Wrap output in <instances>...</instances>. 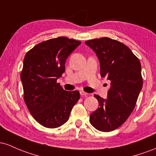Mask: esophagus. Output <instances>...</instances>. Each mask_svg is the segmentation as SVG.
<instances>
[{"label": "esophagus", "mask_w": 156, "mask_h": 156, "mask_svg": "<svg viewBox=\"0 0 156 156\" xmlns=\"http://www.w3.org/2000/svg\"><path fill=\"white\" fill-rule=\"evenodd\" d=\"M80 95H81L82 97H87V96H88V94H87V93L84 92L83 90H81V91H80Z\"/></svg>", "instance_id": "obj_1"}]
</instances>
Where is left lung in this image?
I'll use <instances>...</instances> for the list:
<instances>
[{"label": "left lung", "instance_id": "left-lung-1", "mask_svg": "<svg viewBox=\"0 0 156 156\" xmlns=\"http://www.w3.org/2000/svg\"><path fill=\"white\" fill-rule=\"evenodd\" d=\"M98 57L101 77L111 80L108 99L95 94L99 106L90 116V124L102 132L123 125L136 106L142 88L139 59L127 45L109 37L85 41Z\"/></svg>", "mask_w": 156, "mask_h": 156}]
</instances>
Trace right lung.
<instances>
[{
  "label": "right lung",
  "mask_w": 156,
  "mask_h": 156,
  "mask_svg": "<svg viewBox=\"0 0 156 156\" xmlns=\"http://www.w3.org/2000/svg\"><path fill=\"white\" fill-rule=\"evenodd\" d=\"M80 44L59 37L36 45L24 57L20 73L24 101L34 119L45 127L66 123L80 99L78 90H65L57 80L64 73L66 59Z\"/></svg>",
  "instance_id": "obj_1"
}]
</instances>
